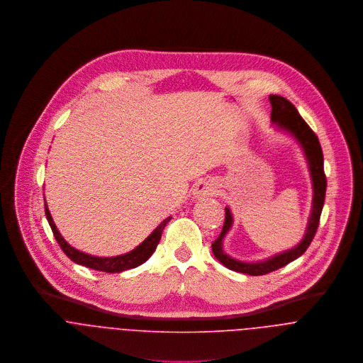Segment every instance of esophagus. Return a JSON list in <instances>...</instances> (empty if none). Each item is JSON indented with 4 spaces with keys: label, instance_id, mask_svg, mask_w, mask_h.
Returning <instances> with one entry per match:
<instances>
[{
    "label": "esophagus",
    "instance_id": "obj_1",
    "mask_svg": "<svg viewBox=\"0 0 363 363\" xmlns=\"http://www.w3.org/2000/svg\"><path fill=\"white\" fill-rule=\"evenodd\" d=\"M215 193H216L215 184L209 180H206V179L197 182L193 187V196H194V199H199V200H204L208 197H212Z\"/></svg>",
    "mask_w": 363,
    "mask_h": 363
}]
</instances>
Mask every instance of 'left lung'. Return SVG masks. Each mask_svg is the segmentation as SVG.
Returning <instances> with one entry per match:
<instances>
[{
    "mask_svg": "<svg viewBox=\"0 0 363 363\" xmlns=\"http://www.w3.org/2000/svg\"><path fill=\"white\" fill-rule=\"evenodd\" d=\"M269 102L272 107L271 110L272 121L277 123L279 127L285 128L286 131H289L291 134H294L296 140L301 143V145L303 147V151L306 154L308 163L311 167V180H313V208H311L308 230L303 240L295 249L261 262H242L223 253L222 239L232 226V213L229 208H225V222H223L220 235L218 236V239L212 242V253L226 268L236 272H243L247 275H265L268 272H272L275 269L285 267L286 264L301 257L306 252V249L311 246V240L320 223V215L324 206L325 189H327L323 151H321L317 135L308 125V123L301 117L296 107L288 99L277 95H269Z\"/></svg>",
    "mask_w": 363,
    "mask_h": 363,
    "instance_id": "obj_1",
    "label": "left lung"
}]
</instances>
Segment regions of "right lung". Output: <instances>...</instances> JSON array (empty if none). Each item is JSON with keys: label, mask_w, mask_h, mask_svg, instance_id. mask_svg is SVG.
Wrapping results in <instances>:
<instances>
[{"label": "right lung", "mask_w": 363, "mask_h": 363, "mask_svg": "<svg viewBox=\"0 0 363 363\" xmlns=\"http://www.w3.org/2000/svg\"><path fill=\"white\" fill-rule=\"evenodd\" d=\"M45 211H46V218L50 223L52 228V235L58 243V246L61 247V250L65 253V256L69 259H72L77 264H81L84 267L96 269V271H104V272H121L130 268H135L138 265H141L143 262H145L147 259L152 256V253L155 252L156 246L162 238V232L166 226V223L172 219V216L166 218L155 230L133 252L123 255V256H117V257H95V256H89L86 253H82L74 247H71L60 235V232L57 230L54 222H52V215L49 212V208L46 206L45 201Z\"/></svg>", "instance_id": "right-lung-1"}]
</instances>
